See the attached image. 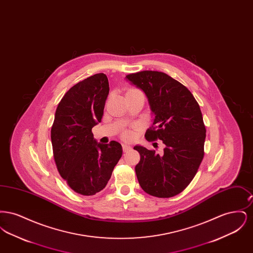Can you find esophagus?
Wrapping results in <instances>:
<instances>
[{
  "mask_svg": "<svg viewBox=\"0 0 253 253\" xmlns=\"http://www.w3.org/2000/svg\"><path fill=\"white\" fill-rule=\"evenodd\" d=\"M122 149H123V152H129L132 149V147L130 145L122 144Z\"/></svg>",
  "mask_w": 253,
  "mask_h": 253,
  "instance_id": "obj_1",
  "label": "esophagus"
}]
</instances>
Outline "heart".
I'll use <instances>...</instances> for the list:
<instances>
[{
	"mask_svg": "<svg viewBox=\"0 0 253 253\" xmlns=\"http://www.w3.org/2000/svg\"><path fill=\"white\" fill-rule=\"evenodd\" d=\"M133 92H140V91L137 90V89H130V90L127 92V94L133 93ZM121 136H122V138L125 139V140H130V139H132V137H133V131H132V129H126V130L122 131V132H121Z\"/></svg>",
	"mask_w": 253,
	"mask_h": 253,
	"instance_id": "obj_1",
	"label": "heart"
}]
</instances>
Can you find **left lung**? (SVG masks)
Masks as SVG:
<instances>
[{
    "label": "left lung",
    "mask_w": 253,
    "mask_h": 253,
    "mask_svg": "<svg viewBox=\"0 0 253 253\" xmlns=\"http://www.w3.org/2000/svg\"><path fill=\"white\" fill-rule=\"evenodd\" d=\"M126 78L144 92L155 115L146 139L165 144L161 154L133 148L140 155L134 169L137 180L150 195L172 197L188 187L204 157L206 128L199 104L186 86L165 73L146 70Z\"/></svg>",
    "instance_id": "left-lung-1"
}]
</instances>
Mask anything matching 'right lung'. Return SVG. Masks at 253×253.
Returning a JSON list of instances; mask_svg holds the SVG:
<instances>
[{
  "label": "right lung",
  "instance_id": "right-lung-1",
  "mask_svg": "<svg viewBox=\"0 0 253 253\" xmlns=\"http://www.w3.org/2000/svg\"><path fill=\"white\" fill-rule=\"evenodd\" d=\"M108 94V79L103 73L78 83L61 98L51 128L60 176L75 193L84 196L105 188L122 156L119 142L97 143L92 132L101 121Z\"/></svg>",
  "mask_w": 253,
  "mask_h": 253
}]
</instances>
